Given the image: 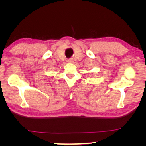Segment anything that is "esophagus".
<instances>
[{
  "instance_id": "esophagus-1",
  "label": "esophagus",
  "mask_w": 146,
  "mask_h": 146,
  "mask_svg": "<svg viewBox=\"0 0 146 146\" xmlns=\"http://www.w3.org/2000/svg\"><path fill=\"white\" fill-rule=\"evenodd\" d=\"M67 62H69V63H72V62H73V59H68L67 60Z\"/></svg>"
}]
</instances>
